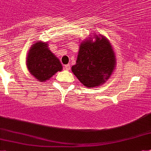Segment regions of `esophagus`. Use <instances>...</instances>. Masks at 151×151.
Masks as SVG:
<instances>
[{
	"mask_svg": "<svg viewBox=\"0 0 151 151\" xmlns=\"http://www.w3.org/2000/svg\"><path fill=\"white\" fill-rule=\"evenodd\" d=\"M64 69L66 71L70 70V65H65L64 66Z\"/></svg>",
	"mask_w": 151,
	"mask_h": 151,
	"instance_id": "1",
	"label": "esophagus"
}]
</instances>
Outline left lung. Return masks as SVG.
<instances>
[{"label":"left lung","mask_w":151,"mask_h":151,"mask_svg":"<svg viewBox=\"0 0 151 151\" xmlns=\"http://www.w3.org/2000/svg\"><path fill=\"white\" fill-rule=\"evenodd\" d=\"M95 42L86 40L80 45L76 64L72 71L86 87L103 84L115 67V55L108 40L96 35ZM91 39V38H90Z\"/></svg>","instance_id":"1"}]
</instances>
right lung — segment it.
<instances>
[{"mask_svg": "<svg viewBox=\"0 0 151 151\" xmlns=\"http://www.w3.org/2000/svg\"><path fill=\"white\" fill-rule=\"evenodd\" d=\"M27 66L31 74L39 82L48 80L62 69L58 58L52 53L47 43L36 42L29 50Z\"/></svg>", "mask_w": 151, "mask_h": 151, "instance_id": "1", "label": "right lung"}]
</instances>
